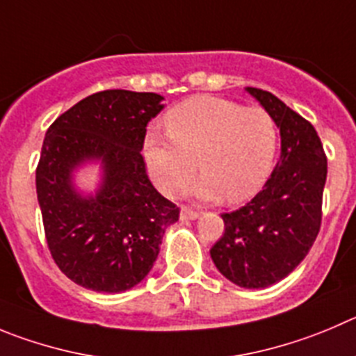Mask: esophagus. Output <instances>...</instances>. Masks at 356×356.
Returning a JSON list of instances; mask_svg holds the SVG:
<instances>
[{
  "mask_svg": "<svg viewBox=\"0 0 356 356\" xmlns=\"http://www.w3.org/2000/svg\"><path fill=\"white\" fill-rule=\"evenodd\" d=\"M198 216H200V212L193 211V209H189V207L181 209V219H197Z\"/></svg>",
  "mask_w": 356,
  "mask_h": 356,
  "instance_id": "1",
  "label": "esophagus"
}]
</instances>
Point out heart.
Returning <instances> with one entry per match:
<instances>
[{"label": "heart", "instance_id": "1", "mask_svg": "<svg viewBox=\"0 0 356 356\" xmlns=\"http://www.w3.org/2000/svg\"><path fill=\"white\" fill-rule=\"evenodd\" d=\"M170 140L156 133L145 137L144 156L152 181L175 197L202 175L197 193L230 204L253 198L274 168L279 131L270 112L244 107L218 96H193L165 115Z\"/></svg>", "mask_w": 356, "mask_h": 356}]
</instances>
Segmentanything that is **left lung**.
Returning a JSON list of instances; mask_svg holds the SVG:
<instances>
[{"label": "left lung", "mask_w": 356, "mask_h": 356, "mask_svg": "<svg viewBox=\"0 0 356 356\" xmlns=\"http://www.w3.org/2000/svg\"><path fill=\"white\" fill-rule=\"evenodd\" d=\"M245 89L274 118L281 158L253 200L221 214L225 234L212 245L211 258L237 286L267 288L293 272L316 241L327 156L311 122L272 92Z\"/></svg>", "instance_id": "8db88e82"}]
</instances>
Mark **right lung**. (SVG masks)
I'll use <instances>...</instances> for the list:
<instances>
[{
    "instance_id": "right-lung-1",
    "label": "right lung",
    "mask_w": 356,
    "mask_h": 356,
    "mask_svg": "<svg viewBox=\"0 0 356 356\" xmlns=\"http://www.w3.org/2000/svg\"><path fill=\"white\" fill-rule=\"evenodd\" d=\"M163 96L107 89L75 103L45 133L36 167V195L49 251L73 283L119 293L138 284L156 261L179 207L158 193L142 156L147 122ZM102 163L96 195L82 197L71 174Z\"/></svg>"
}]
</instances>
